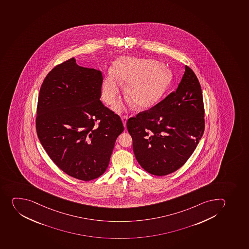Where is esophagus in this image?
<instances>
[{"label":"esophagus","instance_id":"34e87169","mask_svg":"<svg viewBox=\"0 0 249 249\" xmlns=\"http://www.w3.org/2000/svg\"><path fill=\"white\" fill-rule=\"evenodd\" d=\"M128 117L124 116L122 117V121H123V124H124V127H125V125H126V122H127Z\"/></svg>","mask_w":249,"mask_h":249}]
</instances>
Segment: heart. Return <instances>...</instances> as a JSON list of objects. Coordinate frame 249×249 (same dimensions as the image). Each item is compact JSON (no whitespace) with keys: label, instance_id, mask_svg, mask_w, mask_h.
<instances>
[{"label":"heart","instance_id":"b5f03b06","mask_svg":"<svg viewBox=\"0 0 249 249\" xmlns=\"http://www.w3.org/2000/svg\"><path fill=\"white\" fill-rule=\"evenodd\" d=\"M174 80L172 71L158 61L136 57H121L117 60L114 70L104 76L101 95L108 105L114 103L124 82L125 95L140 109L151 107L167 94ZM114 110L122 112L123 103H117Z\"/></svg>","mask_w":249,"mask_h":249}]
</instances>
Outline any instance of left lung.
<instances>
[{"mask_svg": "<svg viewBox=\"0 0 249 249\" xmlns=\"http://www.w3.org/2000/svg\"><path fill=\"white\" fill-rule=\"evenodd\" d=\"M203 118L200 84L192 69L185 66L176 91L153 108L128 119L126 128L140 166L158 176L180 168L203 136Z\"/></svg>", "mask_w": 249, "mask_h": 249, "instance_id": "8db88e82", "label": "left lung"}]
</instances>
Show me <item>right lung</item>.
<instances>
[{
    "label": "right lung",
    "mask_w": 249,
    "mask_h": 249,
    "mask_svg": "<svg viewBox=\"0 0 249 249\" xmlns=\"http://www.w3.org/2000/svg\"><path fill=\"white\" fill-rule=\"evenodd\" d=\"M102 72L71 58L55 66L41 85L36 129L46 153L62 171L89 181L107 168L121 119L100 101Z\"/></svg>",
    "instance_id": "add662e5"
}]
</instances>
